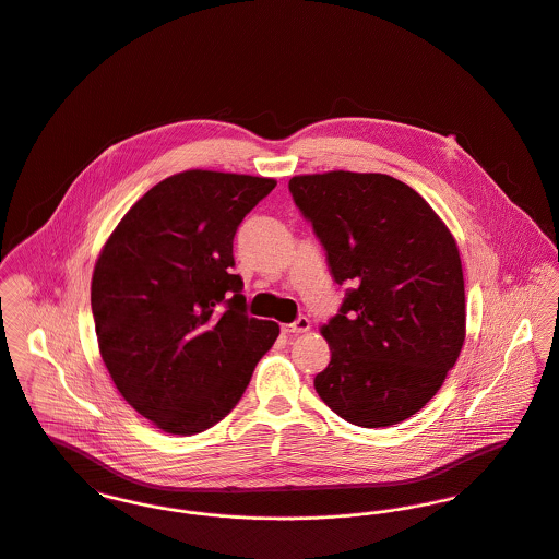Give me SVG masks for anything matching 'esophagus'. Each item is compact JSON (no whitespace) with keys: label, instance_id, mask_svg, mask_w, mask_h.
Instances as JSON below:
<instances>
[{"label":"esophagus","instance_id":"34e87169","mask_svg":"<svg viewBox=\"0 0 559 559\" xmlns=\"http://www.w3.org/2000/svg\"><path fill=\"white\" fill-rule=\"evenodd\" d=\"M308 330H310V321H308L306 317H298L294 323L283 325V332H285V334H304V332H308Z\"/></svg>","mask_w":559,"mask_h":559}]
</instances>
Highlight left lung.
Returning a JSON list of instances; mask_svg holds the SVG:
<instances>
[{
  "instance_id": "left-lung-1",
  "label": "left lung",
  "mask_w": 559,
  "mask_h": 559,
  "mask_svg": "<svg viewBox=\"0 0 559 559\" xmlns=\"http://www.w3.org/2000/svg\"><path fill=\"white\" fill-rule=\"evenodd\" d=\"M289 191L334 281L350 283L321 328L332 359L314 389L353 426H395L430 402L464 346L455 238L415 189L386 174H301Z\"/></svg>"
}]
</instances>
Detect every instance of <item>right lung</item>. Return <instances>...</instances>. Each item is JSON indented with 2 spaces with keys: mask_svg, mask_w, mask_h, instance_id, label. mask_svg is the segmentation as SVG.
Returning a JSON list of instances; mask_svg holds the SVG:
<instances>
[{
  "mask_svg": "<svg viewBox=\"0 0 559 559\" xmlns=\"http://www.w3.org/2000/svg\"><path fill=\"white\" fill-rule=\"evenodd\" d=\"M274 178L187 170L148 189L95 261L99 355L131 408L159 430L213 428L242 397L278 323L247 314L231 274L242 218Z\"/></svg>",
  "mask_w": 559,
  "mask_h": 559,
  "instance_id": "1",
  "label": "right lung"
}]
</instances>
